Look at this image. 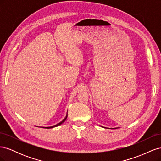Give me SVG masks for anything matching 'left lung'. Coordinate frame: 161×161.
<instances>
[{
  "label": "left lung",
  "mask_w": 161,
  "mask_h": 161,
  "mask_svg": "<svg viewBox=\"0 0 161 161\" xmlns=\"http://www.w3.org/2000/svg\"><path fill=\"white\" fill-rule=\"evenodd\" d=\"M102 127H103V126H102ZM103 128H104V127H103ZM113 129H114V128H113Z\"/></svg>",
  "instance_id": "1"
}]
</instances>
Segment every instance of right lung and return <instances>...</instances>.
Instances as JSON below:
<instances>
[{"mask_svg":"<svg viewBox=\"0 0 161 161\" xmlns=\"http://www.w3.org/2000/svg\"><path fill=\"white\" fill-rule=\"evenodd\" d=\"M67 116H68V113L66 114V117H65V118L63 119L62 121H60V123H58V124H57L56 125H53V126H50V127H42V128H47V129H49V128H54V127H57V126H58V125H61L63 122H64L65 121V120L66 119V118H67Z\"/></svg>","mask_w":161,"mask_h":161,"instance_id":"1","label":"right lung"}]
</instances>
